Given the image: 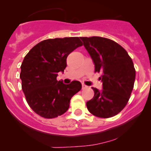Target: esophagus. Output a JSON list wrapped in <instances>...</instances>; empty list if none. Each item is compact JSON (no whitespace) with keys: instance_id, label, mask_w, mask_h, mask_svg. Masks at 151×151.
<instances>
[{"instance_id":"obj_1","label":"esophagus","mask_w":151,"mask_h":151,"mask_svg":"<svg viewBox=\"0 0 151 151\" xmlns=\"http://www.w3.org/2000/svg\"><path fill=\"white\" fill-rule=\"evenodd\" d=\"M81 86H82V89H85V88L87 87V86H86L85 84H82V85H81Z\"/></svg>"}]
</instances>
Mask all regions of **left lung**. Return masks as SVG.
<instances>
[{
  "label": "left lung",
  "instance_id": "left-lung-1",
  "mask_svg": "<svg viewBox=\"0 0 151 151\" xmlns=\"http://www.w3.org/2000/svg\"><path fill=\"white\" fill-rule=\"evenodd\" d=\"M92 59L95 72H101L102 89L92 87L94 96L86 102L88 110L100 118L114 116L129 101L136 78L131 58L120 45L101 37H81Z\"/></svg>",
  "mask_w": 151,
  "mask_h": 151
}]
</instances>
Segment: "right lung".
Returning a JSON list of instances; mask_svg holds the SVG:
<instances>
[{
    "mask_svg": "<svg viewBox=\"0 0 151 151\" xmlns=\"http://www.w3.org/2000/svg\"><path fill=\"white\" fill-rule=\"evenodd\" d=\"M81 45L78 37L48 39L34 46L24 58L22 89L28 105L40 116L52 119L65 114L71 98L81 90L79 81L65 84L57 77L67 67V56Z\"/></svg>",
    "mask_w": 151,
    "mask_h": 151,
    "instance_id": "right-lung-1",
    "label": "right lung"
}]
</instances>
